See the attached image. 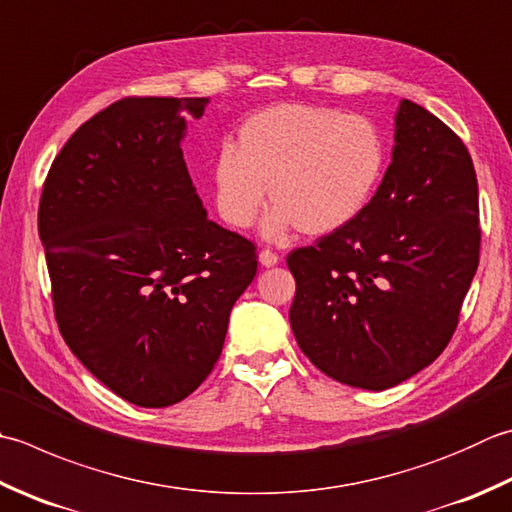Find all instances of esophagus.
Returning a JSON list of instances; mask_svg holds the SVG:
<instances>
[{
  "instance_id": "obj_1",
  "label": "esophagus",
  "mask_w": 512,
  "mask_h": 512,
  "mask_svg": "<svg viewBox=\"0 0 512 512\" xmlns=\"http://www.w3.org/2000/svg\"><path fill=\"white\" fill-rule=\"evenodd\" d=\"M277 262H279V257H277V253H273V250H268V248L259 250V264L270 268V266H277Z\"/></svg>"
}]
</instances>
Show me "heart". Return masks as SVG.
<instances>
[{"label":"heart","instance_id":"1","mask_svg":"<svg viewBox=\"0 0 512 512\" xmlns=\"http://www.w3.org/2000/svg\"><path fill=\"white\" fill-rule=\"evenodd\" d=\"M386 139L364 115L339 108L284 104L266 108L239 130L213 162L217 213L233 228H248L266 204L275 210L268 237L290 226L322 237L364 213L382 182Z\"/></svg>","mask_w":512,"mask_h":512}]
</instances>
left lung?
Instances as JSON below:
<instances>
[{
    "label": "left lung",
    "mask_w": 512,
    "mask_h": 512,
    "mask_svg": "<svg viewBox=\"0 0 512 512\" xmlns=\"http://www.w3.org/2000/svg\"><path fill=\"white\" fill-rule=\"evenodd\" d=\"M473 159L410 99L395 113L390 166L355 222L288 255L290 328L337 382L386 390L442 355L479 264Z\"/></svg>",
    "instance_id": "left-lung-1"
}]
</instances>
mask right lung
<instances>
[{
    "mask_svg": "<svg viewBox=\"0 0 512 512\" xmlns=\"http://www.w3.org/2000/svg\"><path fill=\"white\" fill-rule=\"evenodd\" d=\"M208 97H128L70 135L39 199L59 330L126 402H182L222 355L255 246L210 222L184 162Z\"/></svg>",
    "mask_w": 512,
    "mask_h": 512,
    "instance_id": "add662e5",
    "label": "right lung"
}]
</instances>
